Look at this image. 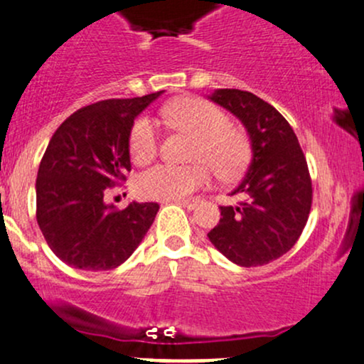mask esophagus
Returning a JSON list of instances; mask_svg holds the SVG:
<instances>
[{"label": "esophagus", "mask_w": 364, "mask_h": 364, "mask_svg": "<svg viewBox=\"0 0 364 364\" xmlns=\"http://www.w3.org/2000/svg\"><path fill=\"white\" fill-rule=\"evenodd\" d=\"M172 202H176V204H181V205H185V208H193L195 205V198H188V200H185V198H174V200Z\"/></svg>", "instance_id": "esophagus-1"}]
</instances>
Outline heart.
Segmentation results:
<instances>
[{
	"label": "heart",
	"mask_w": 364,
	"mask_h": 364,
	"mask_svg": "<svg viewBox=\"0 0 364 364\" xmlns=\"http://www.w3.org/2000/svg\"><path fill=\"white\" fill-rule=\"evenodd\" d=\"M171 127L195 137L190 150V166L151 167L137 176L136 193L151 200H171L202 188L211 181L212 167L220 179H235L251 160V141L246 131L230 124V118L204 99H179L162 108ZM129 150L137 166H146L159 153L156 124L141 114L132 124Z\"/></svg>",
	"instance_id": "obj_1"
}]
</instances>
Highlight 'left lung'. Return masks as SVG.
<instances>
[{"label": "left lung", "mask_w": 364, "mask_h": 364, "mask_svg": "<svg viewBox=\"0 0 364 364\" xmlns=\"http://www.w3.org/2000/svg\"><path fill=\"white\" fill-rule=\"evenodd\" d=\"M211 101L235 114L251 137L252 160L233 190L242 200L221 205L208 233L218 251L240 267H259L300 239L312 205V179L296 134L272 105L246 90L218 89Z\"/></svg>", "instance_id": "left-lung-1"}]
</instances>
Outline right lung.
I'll use <instances>...</instances> for the list:
<instances>
[{
  "label": "right lung",
  "mask_w": 364,
  "mask_h": 364,
  "mask_svg": "<svg viewBox=\"0 0 364 364\" xmlns=\"http://www.w3.org/2000/svg\"><path fill=\"white\" fill-rule=\"evenodd\" d=\"M160 94L94 102L52 136L38 169L36 221L53 255L70 267L117 269L151 227L156 202L118 209L106 204L105 195L125 181L134 118Z\"/></svg>",
  "instance_id": "add662e5"
}]
</instances>
